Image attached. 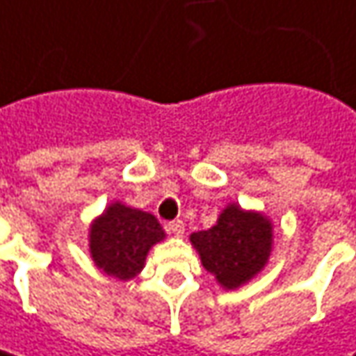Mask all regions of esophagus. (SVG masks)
Wrapping results in <instances>:
<instances>
[{
	"instance_id": "esophagus-1",
	"label": "esophagus",
	"mask_w": 356,
	"mask_h": 356,
	"mask_svg": "<svg viewBox=\"0 0 356 356\" xmlns=\"http://www.w3.org/2000/svg\"><path fill=\"white\" fill-rule=\"evenodd\" d=\"M165 229H167V234H171V236H175V238H181V236L185 234V223L181 220L171 221V223L165 225Z\"/></svg>"
}]
</instances>
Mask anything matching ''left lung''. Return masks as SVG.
Segmentation results:
<instances>
[{
	"label": "left lung",
	"mask_w": 356,
	"mask_h": 356,
	"mask_svg": "<svg viewBox=\"0 0 356 356\" xmlns=\"http://www.w3.org/2000/svg\"><path fill=\"white\" fill-rule=\"evenodd\" d=\"M203 268L223 290H238L268 266L274 248V223L258 209L227 203L213 227L189 236Z\"/></svg>",
	"instance_id": "8db88e82"
}]
</instances>
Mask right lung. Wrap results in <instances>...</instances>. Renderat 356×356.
Wrapping results in <instances>:
<instances>
[{
    "mask_svg": "<svg viewBox=\"0 0 356 356\" xmlns=\"http://www.w3.org/2000/svg\"><path fill=\"white\" fill-rule=\"evenodd\" d=\"M165 240V232L149 211L111 201L88 227V252L95 266L120 282L136 278L151 248Z\"/></svg>",
    "mask_w": 356,
    "mask_h": 356,
    "instance_id": "add662e5",
    "label": "right lung"
}]
</instances>
